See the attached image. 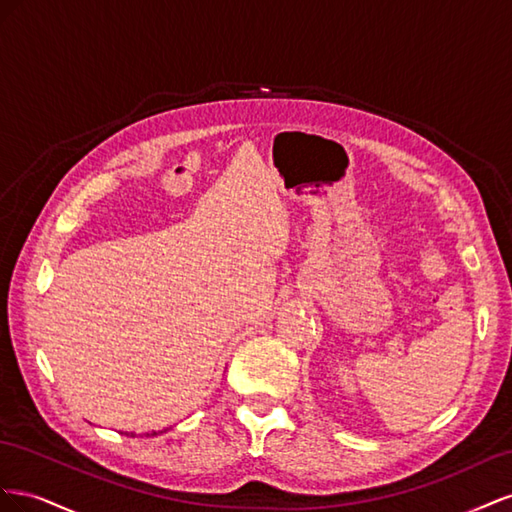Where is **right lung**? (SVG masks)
Segmentation results:
<instances>
[{"mask_svg": "<svg viewBox=\"0 0 512 512\" xmlns=\"http://www.w3.org/2000/svg\"><path fill=\"white\" fill-rule=\"evenodd\" d=\"M130 435H133V433H130Z\"/></svg>", "mask_w": 512, "mask_h": 512, "instance_id": "right-lung-1", "label": "right lung"}]
</instances>
